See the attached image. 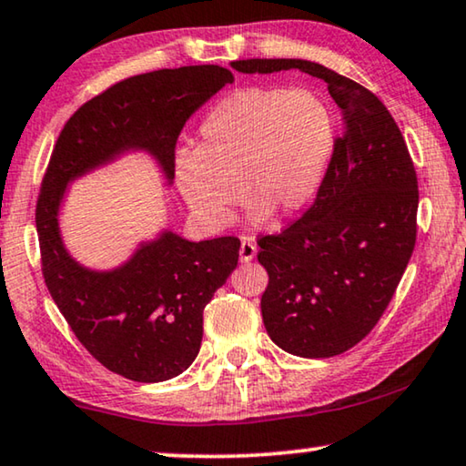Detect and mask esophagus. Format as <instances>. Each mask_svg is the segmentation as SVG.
I'll use <instances>...</instances> for the list:
<instances>
[{"instance_id":"1","label":"esophagus","mask_w":466,"mask_h":466,"mask_svg":"<svg viewBox=\"0 0 466 466\" xmlns=\"http://www.w3.org/2000/svg\"><path fill=\"white\" fill-rule=\"evenodd\" d=\"M238 255H240V261H242V263L253 261L255 255H257L255 240H253V238H242V240H240V251H238Z\"/></svg>"}]
</instances>
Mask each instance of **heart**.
<instances>
[{
  "label": "heart",
  "mask_w": 466,
  "mask_h": 466,
  "mask_svg": "<svg viewBox=\"0 0 466 466\" xmlns=\"http://www.w3.org/2000/svg\"><path fill=\"white\" fill-rule=\"evenodd\" d=\"M332 140L335 121L320 96L242 87L203 116L197 148L173 158V182L194 221L211 232L230 226L240 188L255 218L293 215L320 188Z\"/></svg>",
  "instance_id": "heart-1"
}]
</instances>
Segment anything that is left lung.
I'll use <instances>...</instances> for the list:
<instances>
[{
	"instance_id": "obj_1",
	"label": "left lung",
	"mask_w": 466,
	"mask_h": 466,
	"mask_svg": "<svg viewBox=\"0 0 466 466\" xmlns=\"http://www.w3.org/2000/svg\"><path fill=\"white\" fill-rule=\"evenodd\" d=\"M232 68L324 79L345 113L316 203L263 236L257 255L269 274L261 297L269 339L299 358L339 356L374 329L414 251L419 182L404 136L377 96L318 62L251 58Z\"/></svg>"
}]
</instances>
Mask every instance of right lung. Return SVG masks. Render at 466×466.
Returning a JSON list of instances; mask_svg holds the SVG:
<instances>
[{"label":"right lung","instance_id":"1","mask_svg":"<svg viewBox=\"0 0 466 466\" xmlns=\"http://www.w3.org/2000/svg\"><path fill=\"white\" fill-rule=\"evenodd\" d=\"M224 66L137 75L75 113L60 131L37 200L44 278L83 347L108 370L161 383L188 368L203 341V309L238 266L234 236L188 240L163 226L113 268H89L68 251L60 211L71 184L129 155L152 158L165 188L186 121L232 83Z\"/></svg>","mask_w":466,"mask_h":466}]
</instances>
